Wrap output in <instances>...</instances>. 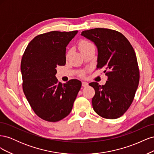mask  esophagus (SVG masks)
Returning <instances> with one entry per match:
<instances>
[{"mask_svg": "<svg viewBox=\"0 0 154 154\" xmlns=\"http://www.w3.org/2000/svg\"><path fill=\"white\" fill-rule=\"evenodd\" d=\"M82 86L83 87H86L88 86V83L86 82H82Z\"/></svg>", "mask_w": 154, "mask_h": 154, "instance_id": "esophagus-1", "label": "esophagus"}]
</instances>
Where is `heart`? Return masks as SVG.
I'll use <instances>...</instances> for the list:
<instances>
[{
    "label": "heart",
    "instance_id": "obj_1",
    "mask_svg": "<svg viewBox=\"0 0 154 154\" xmlns=\"http://www.w3.org/2000/svg\"><path fill=\"white\" fill-rule=\"evenodd\" d=\"M94 48V45L90 41L87 40H83L80 42V45H79V49H80L81 53L83 51H87L90 49H93Z\"/></svg>",
    "mask_w": 154,
    "mask_h": 154
}]
</instances>
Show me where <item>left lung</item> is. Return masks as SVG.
I'll list each match as a JSON object with an SVG mask.
<instances>
[{
    "instance_id": "1",
    "label": "left lung",
    "mask_w": 154,
    "mask_h": 154,
    "mask_svg": "<svg viewBox=\"0 0 154 154\" xmlns=\"http://www.w3.org/2000/svg\"><path fill=\"white\" fill-rule=\"evenodd\" d=\"M97 48V69H103L108 76L104 85L92 82L95 90L93 109L101 117L117 119L131 105L139 82L136 53L127 38L121 32L106 28L82 32Z\"/></svg>"
}]
</instances>
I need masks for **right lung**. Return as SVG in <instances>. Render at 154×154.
I'll use <instances>...</instances> for the list:
<instances>
[{"mask_svg": "<svg viewBox=\"0 0 154 154\" xmlns=\"http://www.w3.org/2000/svg\"><path fill=\"white\" fill-rule=\"evenodd\" d=\"M77 32L54 31L39 35L22 56L23 91L35 113L47 122L67 116L80 90V81L72 79L62 85L55 76L56 67L66 65V47Z\"/></svg>", "mask_w": 154, "mask_h": 154, "instance_id": "add662e5", "label": "right lung"}]
</instances>
